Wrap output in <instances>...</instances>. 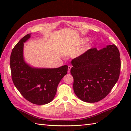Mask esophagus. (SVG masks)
<instances>
[{"label": "esophagus", "instance_id": "1", "mask_svg": "<svg viewBox=\"0 0 131 131\" xmlns=\"http://www.w3.org/2000/svg\"><path fill=\"white\" fill-rule=\"evenodd\" d=\"M71 69V66H68V73H70Z\"/></svg>", "mask_w": 131, "mask_h": 131}]
</instances>
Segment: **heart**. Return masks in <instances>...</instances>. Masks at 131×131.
<instances>
[{
  "instance_id": "1",
  "label": "heart",
  "mask_w": 131,
  "mask_h": 131,
  "mask_svg": "<svg viewBox=\"0 0 131 131\" xmlns=\"http://www.w3.org/2000/svg\"><path fill=\"white\" fill-rule=\"evenodd\" d=\"M85 41V39H83L81 41H80V43L84 42ZM75 47H76L75 45H74V46H72L69 47V48H68V51H69V52H72V51H73V50L75 49Z\"/></svg>"
}]
</instances>
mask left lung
Here are the masks:
<instances>
[{"instance_id": "obj_1", "label": "left lung", "mask_w": 131, "mask_h": 131, "mask_svg": "<svg viewBox=\"0 0 131 131\" xmlns=\"http://www.w3.org/2000/svg\"><path fill=\"white\" fill-rule=\"evenodd\" d=\"M73 88L83 101L104 99L117 82L121 71L120 53L115 44L102 49L91 48L71 61Z\"/></svg>"}]
</instances>
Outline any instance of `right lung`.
Segmentation results:
<instances>
[{"instance_id":"1","label":"right lung","mask_w":131,"mask_h":131,"mask_svg":"<svg viewBox=\"0 0 131 131\" xmlns=\"http://www.w3.org/2000/svg\"><path fill=\"white\" fill-rule=\"evenodd\" d=\"M31 34L25 36L12 49L10 58L12 79L25 99L36 105H45L53 100L57 86L67 74L68 66L46 69L31 67L24 58V43Z\"/></svg>"}]
</instances>
